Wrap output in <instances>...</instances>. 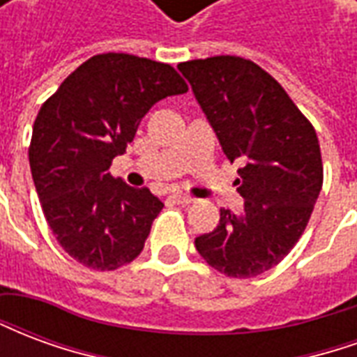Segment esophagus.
<instances>
[{
  "label": "esophagus",
  "mask_w": 357,
  "mask_h": 357,
  "mask_svg": "<svg viewBox=\"0 0 357 357\" xmlns=\"http://www.w3.org/2000/svg\"><path fill=\"white\" fill-rule=\"evenodd\" d=\"M172 201L178 202V204H191V202H195V199H191V197H187V195H172L170 197Z\"/></svg>",
  "instance_id": "34e87169"
}]
</instances>
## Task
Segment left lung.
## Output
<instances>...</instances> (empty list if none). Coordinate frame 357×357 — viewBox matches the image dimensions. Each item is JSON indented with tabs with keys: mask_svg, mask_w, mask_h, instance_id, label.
<instances>
[{
	"mask_svg": "<svg viewBox=\"0 0 357 357\" xmlns=\"http://www.w3.org/2000/svg\"><path fill=\"white\" fill-rule=\"evenodd\" d=\"M224 155L241 160V214L220 210L216 229L195 239L208 266L256 277L283 260L304 233L323 185L319 141L281 84L247 59L179 63Z\"/></svg>",
	"mask_w": 357,
	"mask_h": 357,
	"instance_id": "1",
	"label": "left lung"
}]
</instances>
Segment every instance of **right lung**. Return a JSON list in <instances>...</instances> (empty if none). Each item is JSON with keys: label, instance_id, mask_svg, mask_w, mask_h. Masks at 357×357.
I'll return each instance as SVG.
<instances>
[{"label": "right lung", "instance_id": "1", "mask_svg": "<svg viewBox=\"0 0 357 357\" xmlns=\"http://www.w3.org/2000/svg\"><path fill=\"white\" fill-rule=\"evenodd\" d=\"M187 91L170 65L102 53L80 65L38 112L30 170L59 245L86 268L110 271L135 260L164 202L147 187L110 176L141 118Z\"/></svg>", "mask_w": 357, "mask_h": 357}]
</instances>
